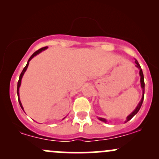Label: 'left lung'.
Wrapping results in <instances>:
<instances>
[{
	"label": "left lung",
	"instance_id": "8db88e82",
	"mask_svg": "<svg viewBox=\"0 0 159 159\" xmlns=\"http://www.w3.org/2000/svg\"><path fill=\"white\" fill-rule=\"evenodd\" d=\"M135 63H136V66L138 67V68L140 69V84H141V87H142V89H143V96H142L141 100H140V102H139V104H138V106H137V107L135 108V110H134V111H133V112H132V114H131L130 115H129V116H127V120H126V121H125V123H126V122L129 121V120H130L131 119H132V118L133 117V116H134V115H135V114H137V113H138V111H139L140 108V107H141V105H142V103H143V97H144V85H145V84H144L143 74V72H142L141 67H140V64H139V63H138V61H137V60H135ZM98 119H99L100 120H101V121L105 122V123H106V122H107V120H105V119H104V118H98Z\"/></svg>",
	"mask_w": 159,
	"mask_h": 159
}]
</instances>
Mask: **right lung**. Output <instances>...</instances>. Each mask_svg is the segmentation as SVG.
<instances>
[{
  "instance_id": "right-lung-1",
  "label": "right lung",
  "mask_w": 159,
  "mask_h": 159,
  "mask_svg": "<svg viewBox=\"0 0 159 159\" xmlns=\"http://www.w3.org/2000/svg\"><path fill=\"white\" fill-rule=\"evenodd\" d=\"M47 48H48V47L46 46V47H43V48H39V50L36 51V52H34V54H33L31 56H30V57L29 58L28 61H27V63L26 66H25V68L23 69L22 72H21V75H20V76H19V81H18V86H17V94H18V98H19V105H20V106H21V108H22V110H23V107H22V105H21V101H20V99H19V87H20V85H21V78H22V76H23L24 73H25V71L27 70V66H28V64H29V61H30V60H31L32 58L34 57V56H36V54H39V53H40L41 52H43V50H45V49H46Z\"/></svg>"
}]
</instances>
